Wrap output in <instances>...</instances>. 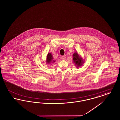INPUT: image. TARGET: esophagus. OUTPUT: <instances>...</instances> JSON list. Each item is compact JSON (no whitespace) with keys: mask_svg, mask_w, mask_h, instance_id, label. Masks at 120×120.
Masks as SVG:
<instances>
[{"mask_svg":"<svg viewBox=\"0 0 120 120\" xmlns=\"http://www.w3.org/2000/svg\"><path fill=\"white\" fill-rule=\"evenodd\" d=\"M61 58H62V60H65V59H66V57L64 56H63L61 57Z\"/></svg>","mask_w":120,"mask_h":120,"instance_id":"esophagus-1","label":"esophagus"}]
</instances>
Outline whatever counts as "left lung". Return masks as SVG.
<instances>
[{
	"label": "left lung",
	"mask_w": 120,
	"mask_h": 120,
	"mask_svg": "<svg viewBox=\"0 0 120 120\" xmlns=\"http://www.w3.org/2000/svg\"><path fill=\"white\" fill-rule=\"evenodd\" d=\"M73 62H75V64H77V67L80 66L82 64V60L81 58H80L79 55L75 52L73 54Z\"/></svg>",
	"instance_id": "8db88e82"
}]
</instances>
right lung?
Returning <instances> with one entry per match:
<instances>
[{"mask_svg":"<svg viewBox=\"0 0 120 120\" xmlns=\"http://www.w3.org/2000/svg\"><path fill=\"white\" fill-rule=\"evenodd\" d=\"M52 56L51 53H48L47 57V62L49 63H51L52 61ZM54 61H53V62H54Z\"/></svg>","mask_w":120,"mask_h":120,"instance_id":"right-lung-1","label":"right lung"}]
</instances>
